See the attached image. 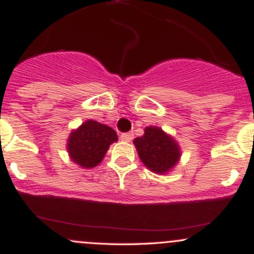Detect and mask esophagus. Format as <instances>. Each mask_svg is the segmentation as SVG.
<instances>
[{
	"label": "esophagus",
	"mask_w": 254,
	"mask_h": 254,
	"mask_svg": "<svg viewBox=\"0 0 254 254\" xmlns=\"http://www.w3.org/2000/svg\"><path fill=\"white\" fill-rule=\"evenodd\" d=\"M132 138H133V133L132 132H124V133H122V135H121L122 141L130 142Z\"/></svg>",
	"instance_id": "34e87169"
}]
</instances>
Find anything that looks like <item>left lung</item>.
<instances>
[{"label": "left lung", "instance_id": "8db88e82", "mask_svg": "<svg viewBox=\"0 0 254 254\" xmlns=\"http://www.w3.org/2000/svg\"><path fill=\"white\" fill-rule=\"evenodd\" d=\"M133 143L142 162L155 173L170 171L180 157L178 144L160 127H145L144 135L135 138Z\"/></svg>", "mask_w": 254, "mask_h": 254}]
</instances>
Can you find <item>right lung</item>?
<instances>
[{"label": "right lung", "mask_w": 254, "mask_h": 254, "mask_svg": "<svg viewBox=\"0 0 254 254\" xmlns=\"http://www.w3.org/2000/svg\"><path fill=\"white\" fill-rule=\"evenodd\" d=\"M117 139V133L110 127L87 121L69 136L68 153L75 164L92 168L100 164L110 144Z\"/></svg>", "instance_id": "obj_1"}]
</instances>
